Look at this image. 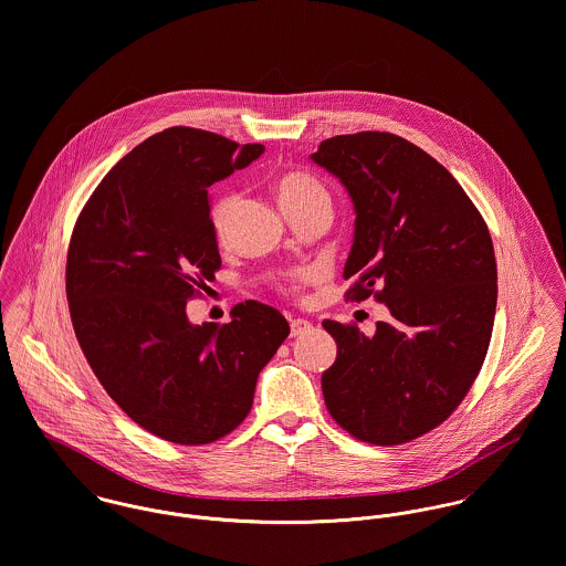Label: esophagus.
<instances>
[{
    "label": "esophagus",
    "mask_w": 566,
    "mask_h": 566,
    "mask_svg": "<svg viewBox=\"0 0 566 566\" xmlns=\"http://www.w3.org/2000/svg\"><path fill=\"white\" fill-rule=\"evenodd\" d=\"M311 327H313L311 321H306V318H293V321H291V336H302V334H306Z\"/></svg>",
    "instance_id": "1"
}]
</instances>
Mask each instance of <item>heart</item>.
Segmentation results:
<instances>
[{
  "label": "heart",
  "mask_w": 566,
  "mask_h": 566,
  "mask_svg": "<svg viewBox=\"0 0 566 566\" xmlns=\"http://www.w3.org/2000/svg\"><path fill=\"white\" fill-rule=\"evenodd\" d=\"M275 192H277V199H280V206L284 212L308 208V206L323 203V201L329 203V192L325 189V185L308 171L284 174L275 185ZM237 203H239L237 192H223V195L214 197V201L210 203V226L217 237H226ZM311 280H314L313 269L295 271L289 277V289L297 291L302 284H306Z\"/></svg>",
  "instance_id": "obj_1"
}]
</instances>
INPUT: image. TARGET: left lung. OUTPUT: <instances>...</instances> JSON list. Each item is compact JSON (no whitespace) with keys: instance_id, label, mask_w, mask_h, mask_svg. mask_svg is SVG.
I'll list each match as a JSON object with an SVG mask.
<instances>
[{"instance_id":"8db88e82","label":"left lung","mask_w":566,"mask_h":566,"mask_svg":"<svg viewBox=\"0 0 566 566\" xmlns=\"http://www.w3.org/2000/svg\"><path fill=\"white\" fill-rule=\"evenodd\" d=\"M311 158L356 212L345 300L376 297L392 316L374 336L323 321L338 349L321 376L325 406L358 440L419 439L460 406L489 352L497 308L489 228L455 178L401 136H332Z\"/></svg>"}]
</instances>
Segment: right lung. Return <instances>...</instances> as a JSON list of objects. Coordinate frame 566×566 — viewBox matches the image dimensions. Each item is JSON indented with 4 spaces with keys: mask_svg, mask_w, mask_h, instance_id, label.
<instances>
[{
    "mask_svg": "<svg viewBox=\"0 0 566 566\" xmlns=\"http://www.w3.org/2000/svg\"><path fill=\"white\" fill-rule=\"evenodd\" d=\"M262 151L206 129H163L106 174L73 228L66 300L77 343L119 408L160 439L208 444L241 426L291 332L253 300L223 325L187 316L221 266L208 187Z\"/></svg>",
    "mask_w": 566,
    "mask_h": 566,
    "instance_id": "obj_1",
    "label": "right lung"
}]
</instances>
